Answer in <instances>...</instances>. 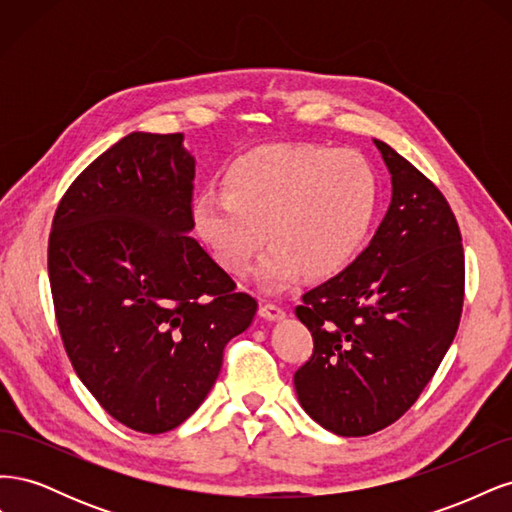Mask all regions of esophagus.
I'll list each match as a JSON object with an SVG mask.
<instances>
[{"instance_id":"obj_1","label":"esophagus","mask_w":512,"mask_h":512,"mask_svg":"<svg viewBox=\"0 0 512 512\" xmlns=\"http://www.w3.org/2000/svg\"><path fill=\"white\" fill-rule=\"evenodd\" d=\"M260 316L265 320H282L286 316L284 307L280 303H273V301H267L260 305Z\"/></svg>"}]
</instances>
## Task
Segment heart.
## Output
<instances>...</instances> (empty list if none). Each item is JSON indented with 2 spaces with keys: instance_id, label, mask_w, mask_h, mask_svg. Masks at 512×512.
Segmentation results:
<instances>
[{
  "instance_id": "b5f03b06",
  "label": "heart",
  "mask_w": 512,
  "mask_h": 512,
  "mask_svg": "<svg viewBox=\"0 0 512 512\" xmlns=\"http://www.w3.org/2000/svg\"><path fill=\"white\" fill-rule=\"evenodd\" d=\"M380 185L359 151L327 145H265L243 153L226 173V192L194 205L200 237L220 265L241 275L267 239L258 280L271 290L305 271L331 277L346 269L374 224Z\"/></svg>"
}]
</instances>
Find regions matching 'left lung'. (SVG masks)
Masks as SVG:
<instances>
[{"label":"left lung","mask_w":512,"mask_h":512,"mask_svg":"<svg viewBox=\"0 0 512 512\" xmlns=\"http://www.w3.org/2000/svg\"><path fill=\"white\" fill-rule=\"evenodd\" d=\"M374 143L391 173V207L359 258L294 309L314 337L312 356L294 371L299 404L346 438L410 410L453 344L466 286L444 194L393 147Z\"/></svg>","instance_id":"1"}]
</instances>
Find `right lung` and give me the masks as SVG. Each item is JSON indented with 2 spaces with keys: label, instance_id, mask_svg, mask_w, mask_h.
<instances>
[{
  "label": "right lung",
  "instance_id": "1",
  "mask_svg": "<svg viewBox=\"0 0 512 512\" xmlns=\"http://www.w3.org/2000/svg\"><path fill=\"white\" fill-rule=\"evenodd\" d=\"M183 134L132 132L61 196L49 280L76 376L115 421L164 433L203 404L258 303L192 239Z\"/></svg>",
  "mask_w": 512,
  "mask_h": 512
}]
</instances>
